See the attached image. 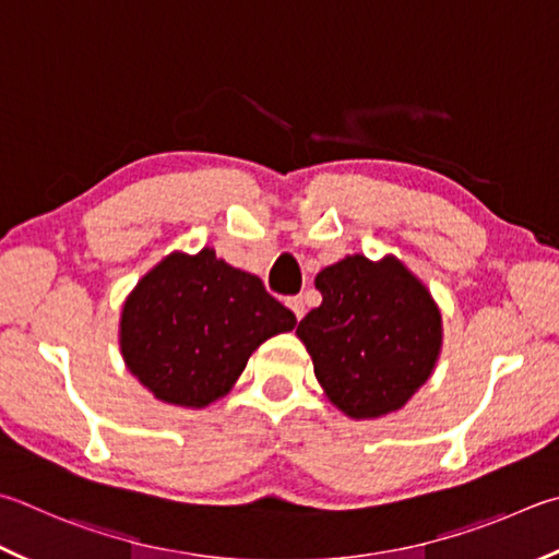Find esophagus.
Listing matches in <instances>:
<instances>
[{"label":"esophagus","instance_id":"1","mask_svg":"<svg viewBox=\"0 0 559 559\" xmlns=\"http://www.w3.org/2000/svg\"><path fill=\"white\" fill-rule=\"evenodd\" d=\"M286 306L293 310V314H296L298 320L302 318V314H306V302H302L300 296H290V298L286 300Z\"/></svg>","mask_w":559,"mask_h":559}]
</instances>
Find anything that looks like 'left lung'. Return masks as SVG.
<instances>
[{"label": "left lung", "instance_id": "obj_1", "mask_svg": "<svg viewBox=\"0 0 559 559\" xmlns=\"http://www.w3.org/2000/svg\"><path fill=\"white\" fill-rule=\"evenodd\" d=\"M320 308L298 324L314 377L352 418H379L408 403L440 354V310L395 259L347 257L314 278Z\"/></svg>", "mask_w": 559, "mask_h": 559}]
</instances>
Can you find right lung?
<instances>
[{
  "mask_svg": "<svg viewBox=\"0 0 559 559\" xmlns=\"http://www.w3.org/2000/svg\"><path fill=\"white\" fill-rule=\"evenodd\" d=\"M296 328V314L261 278L202 249L170 253L139 281L121 310V354L158 401L202 408L225 395L251 352Z\"/></svg>",
  "mask_w": 559,
  "mask_h": 559,
  "instance_id": "right-lung-1",
  "label": "right lung"
}]
</instances>
